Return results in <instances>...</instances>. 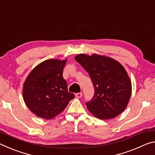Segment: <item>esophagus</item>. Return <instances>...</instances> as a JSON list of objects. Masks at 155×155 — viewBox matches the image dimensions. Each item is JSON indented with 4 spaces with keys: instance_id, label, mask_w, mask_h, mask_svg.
Returning a JSON list of instances; mask_svg holds the SVG:
<instances>
[{
    "instance_id": "obj_1",
    "label": "esophagus",
    "mask_w": 155,
    "mask_h": 155,
    "mask_svg": "<svg viewBox=\"0 0 155 155\" xmlns=\"http://www.w3.org/2000/svg\"><path fill=\"white\" fill-rule=\"evenodd\" d=\"M75 96H76V97H77V98H81V97H82L83 94L82 93H77L75 94Z\"/></svg>"
}]
</instances>
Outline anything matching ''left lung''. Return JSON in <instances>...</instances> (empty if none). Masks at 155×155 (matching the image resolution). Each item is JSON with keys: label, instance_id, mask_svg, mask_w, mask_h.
I'll list each match as a JSON object with an SVG mask.
<instances>
[{"label": "left lung", "instance_id": "8db88e82", "mask_svg": "<svg viewBox=\"0 0 155 155\" xmlns=\"http://www.w3.org/2000/svg\"><path fill=\"white\" fill-rule=\"evenodd\" d=\"M76 61L88 72L94 87V95L86 103L87 109L98 119H111L127 108L132 86L124 68L106 56L80 54Z\"/></svg>", "mask_w": 155, "mask_h": 155}]
</instances>
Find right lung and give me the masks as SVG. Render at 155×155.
<instances>
[{"instance_id":"1","label":"right lung","mask_w":155,"mask_h":155,"mask_svg":"<svg viewBox=\"0 0 155 155\" xmlns=\"http://www.w3.org/2000/svg\"><path fill=\"white\" fill-rule=\"evenodd\" d=\"M67 60L51 59L38 64L28 75L23 85L22 95L31 111L41 118H54L74 98L68 92L63 77Z\"/></svg>"}]
</instances>
